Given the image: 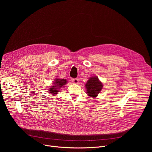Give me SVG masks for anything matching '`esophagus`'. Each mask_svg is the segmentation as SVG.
<instances>
[{
    "instance_id": "1",
    "label": "esophagus",
    "mask_w": 152,
    "mask_h": 152,
    "mask_svg": "<svg viewBox=\"0 0 152 152\" xmlns=\"http://www.w3.org/2000/svg\"><path fill=\"white\" fill-rule=\"evenodd\" d=\"M72 82H73V83H75V84H77V83H79V79H77V78H73V79H72Z\"/></svg>"
}]
</instances>
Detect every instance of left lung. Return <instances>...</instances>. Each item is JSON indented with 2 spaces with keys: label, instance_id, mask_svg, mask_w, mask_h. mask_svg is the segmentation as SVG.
Returning a JSON list of instances; mask_svg holds the SVG:
<instances>
[{
  "label": "left lung",
  "instance_id": "left-lung-1",
  "mask_svg": "<svg viewBox=\"0 0 152 152\" xmlns=\"http://www.w3.org/2000/svg\"><path fill=\"white\" fill-rule=\"evenodd\" d=\"M102 83L96 76L89 79L85 85L87 94L93 98H96L97 96L102 89Z\"/></svg>",
  "mask_w": 152,
  "mask_h": 152
}]
</instances>
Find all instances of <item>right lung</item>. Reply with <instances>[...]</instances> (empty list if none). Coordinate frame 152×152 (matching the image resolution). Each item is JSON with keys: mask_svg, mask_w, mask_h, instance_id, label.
Segmentation results:
<instances>
[{"mask_svg": "<svg viewBox=\"0 0 152 152\" xmlns=\"http://www.w3.org/2000/svg\"><path fill=\"white\" fill-rule=\"evenodd\" d=\"M67 83V80L64 79H55V82H53V83H55L54 85H53V86H52L51 88H50L49 89V91L51 93V94H53V96L58 94V90H59L61 88V87L64 85H66Z\"/></svg>", "mask_w": 152, "mask_h": 152, "instance_id": "1", "label": "right lung"}]
</instances>
